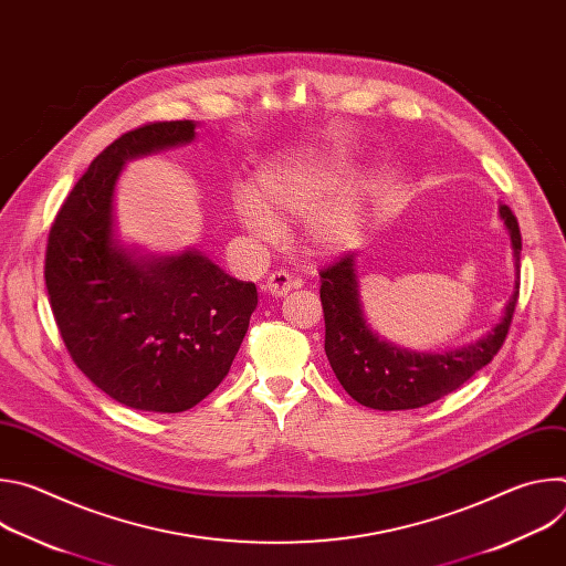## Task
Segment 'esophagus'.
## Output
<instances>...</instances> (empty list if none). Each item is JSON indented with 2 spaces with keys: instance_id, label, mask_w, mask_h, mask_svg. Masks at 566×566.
Segmentation results:
<instances>
[{
  "instance_id": "esophagus-1",
  "label": "esophagus",
  "mask_w": 566,
  "mask_h": 566,
  "mask_svg": "<svg viewBox=\"0 0 566 566\" xmlns=\"http://www.w3.org/2000/svg\"><path fill=\"white\" fill-rule=\"evenodd\" d=\"M264 289H266L271 295L282 297V295H286V293L293 289V280H291V275H289L286 271H275V273H271V275L266 277Z\"/></svg>"
}]
</instances>
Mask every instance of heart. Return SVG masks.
<instances>
[{
	"instance_id": "heart-1",
	"label": "heart",
	"mask_w": 566,
	"mask_h": 566,
	"mask_svg": "<svg viewBox=\"0 0 566 566\" xmlns=\"http://www.w3.org/2000/svg\"><path fill=\"white\" fill-rule=\"evenodd\" d=\"M352 172V160L332 149L284 154L258 172L253 190H234L232 212L241 228L262 241L277 239L284 232L282 221L311 214L306 221L311 247L319 253H343L358 244L371 197L367 181L337 191Z\"/></svg>"
}]
</instances>
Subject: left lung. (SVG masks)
Masks as SVG:
<instances>
[{
	"mask_svg": "<svg viewBox=\"0 0 566 566\" xmlns=\"http://www.w3.org/2000/svg\"><path fill=\"white\" fill-rule=\"evenodd\" d=\"M500 217L504 219L513 247L515 291L502 319L486 336L452 352H408L371 332L360 302L356 253L349 251L336 264L319 271L325 352L336 378L360 406L385 412L423 408L459 389L502 349L520 295L522 234L509 206H500Z\"/></svg>",
	"mask_w": 566,
	"mask_h": 566,
	"instance_id": "8db88e82",
	"label": "left lung"
}]
</instances>
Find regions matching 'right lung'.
Segmentation results:
<instances>
[{"mask_svg":"<svg viewBox=\"0 0 566 566\" xmlns=\"http://www.w3.org/2000/svg\"><path fill=\"white\" fill-rule=\"evenodd\" d=\"M195 120L136 127L107 145L64 199L46 244L44 280L77 369L127 408L177 415L228 374L258 306L253 282L199 251L138 255L114 230V190L129 158L186 145Z\"/></svg>","mask_w":566,"mask_h":566,"instance_id":"right-lung-1","label":"right lung"}]
</instances>
